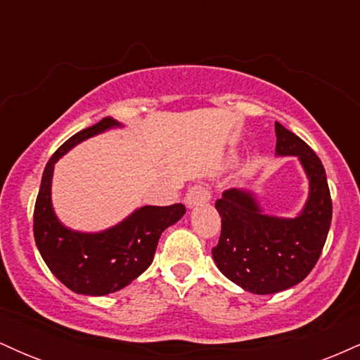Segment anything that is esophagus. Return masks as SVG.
I'll return each instance as SVG.
<instances>
[{"label":"esophagus","mask_w":360,"mask_h":360,"mask_svg":"<svg viewBox=\"0 0 360 360\" xmlns=\"http://www.w3.org/2000/svg\"><path fill=\"white\" fill-rule=\"evenodd\" d=\"M210 198H212L210 186L205 183H196L188 189L184 201L188 206H196V205H201V203H206V201H210Z\"/></svg>","instance_id":"esophagus-1"}]
</instances>
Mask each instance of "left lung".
<instances>
[{
  "mask_svg": "<svg viewBox=\"0 0 360 360\" xmlns=\"http://www.w3.org/2000/svg\"><path fill=\"white\" fill-rule=\"evenodd\" d=\"M276 152L298 155L309 179V198L300 217H267L243 189H226L214 208L221 233L212 249L218 269L254 295H272L303 281L323 250L332 198L321 160L304 140L276 122Z\"/></svg>",
  "mask_w": 360,
  "mask_h": 360,
  "instance_id": "8db88e82",
  "label": "left lung"
}]
</instances>
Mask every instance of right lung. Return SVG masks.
<instances>
[{"instance_id": "right-lung-1", "label": "right lung", "mask_w": 360, "mask_h": 360, "mask_svg": "<svg viewBox=\"0 0 360 360\" xmlns=\"http://www.w3.org/2000/svg\"><path fill=\"white\" fill-rule=\"evenodd\" d=\"M117 125L113 118L106 117L65 140L45 166L35 201L34 237L40 255L52 274L79 295H108L139 278L154 259L160 233L186 213L183 203L142 206L101 233L71 232L60 225L51 205L53 164L76 143Z\"/></svg>"}]
</instances>
